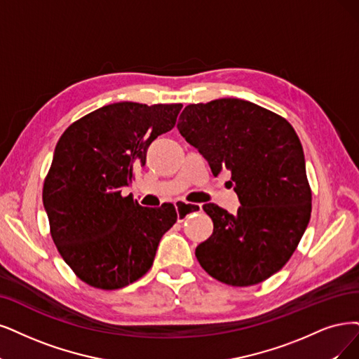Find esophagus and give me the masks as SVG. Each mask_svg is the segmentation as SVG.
Returning <instances> with one entry per match:
<instances>
[{
  "label": "esophagus",
  "instance_id": "obj_1",
  "mask_svg": "<svg viewBox=\"0 0 359 359\" xmlns=\"http://www.w3.org/2000/svg\"><path fill=\"white\" fill-rule=\"evenodd\" d=\"M175 205H176L179 222H183L189 216V213H198V211L203 210L201 204H192V203H187V201H177Z\"/></svg>",
  "mask_w": 359,
  "mask_h": 359
}]
</instances>
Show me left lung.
Masks as SVG:
<instances>
[{"mask_svg": "<svg viewBox=\"0 0 359 359\" xmlns=\"http://www.w3.org/2000/svg\"><path fill=\"white\" fill-rule=\"evenodd\" d=\"M179 133L219 176L232 175L241 207L204 211L213 233L196 247L203 269L233 287L255 285L281 271L308 228L312 194L302 143L287 119L248 100L188 104Z\"/></svg>", "mask_w": 359, "mask_h": 359, "instance_id": "8db88e82", "label": "left lung"}]
</instances>
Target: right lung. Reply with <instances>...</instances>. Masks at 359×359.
I'll return each instance as SVG.
<instances>
[{
  "label": "right lung",
  "instance_id": "1",
  "mask_svg": "<svg viewBox=\"0 0 359 359\" xmlns=\"http://www.w3.org/2000/svg\"><path fill=\"white\" fill-rule=\"evenodd\" d=\"M182 106L106 104L59 139L43 203L60 256L86 284L118 290L137 281L176 223L172 204L142 207L121 189L144 165L149 144L175 127Z\"/></svg>",
  "mask_w": 359,
  "mask_h": 359
}]
</instances>
